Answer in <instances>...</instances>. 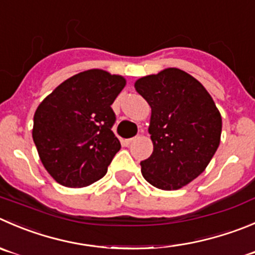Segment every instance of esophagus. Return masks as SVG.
Masks as SVG:
<instances>
[{"mask_svg":"<svg viewBox=\"0 0 255 255\" xmlns=\"http://www.w3.org/2000/svg\"><path fill=\"white\" fill-rule=\"evenodd\" d=\"M135 140H136V137H131V139H126V140H124V144H125V146H129V145H131L132 142L135 141Z\"/></svg>","mask_w":255,"mask_h":255,"instance_id":"34e87169","label":"esophagus"}]
</instances>
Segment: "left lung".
<instances>
[{
	"label": "left lung",
	"instance_id": "8db88e82",
	"mask_svg": "<svg viewBox=\"0 0 255 255\" xmlns=\"http://www.w3.org/2000/svg\"><path fill=\"white\" fill-rule=\"evenodd\" d=\"M135 89L151 108L154 150L140 162L142 176L162 190L180 189L205 170L219 146V110L198 80L175 67L141 77Z\"/></svg>",
	"mask_w": 255,
	"mask_h": 255
}]
</instances>
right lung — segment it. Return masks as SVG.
<instances>
[{"label":"right lung","instance_id":"add662e5","mask_svg":"<svg viewBox=\"0 0 255 255\" xmlns=\"http://www.w3.org/2000/svg\"><path fill=\"white\" fill-rule=\"evenodd\" d=\"M126 81L93 69L67 79L38 105L32 137L43 166L59 184L82 188L100 180L121 145L111 105Z\"/></svg>","mask_w":255,"mask_h":255}]
</instances>
